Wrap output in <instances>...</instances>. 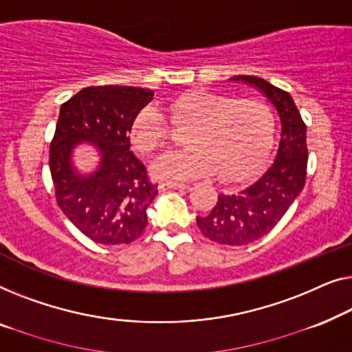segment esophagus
Returning a JSON list of instances; mask_svg holds the SVG:
<instances>
[{
    "label": "esophagus",
    "instance_id": "obj_1",
    "mask_svg": "<svg viewBox=\"0 0 352 352\" xmlns=\"http://www.w3.org/2000/svg\"><path fill=\"white\" fill-rule=\"evenodd\" d=\"M160 188H166V190H177V188H185V183L180 182H161Z\"/></svg>",
    "mask_w": 352,
    "mask_h": 352
}]
</instances>
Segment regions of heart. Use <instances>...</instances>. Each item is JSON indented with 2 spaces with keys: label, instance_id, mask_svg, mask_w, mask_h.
<instances>
[{
  "label": "heart",
  "instance_id": "1",
  "mask_svg": "<svg viewBox=\"0 0 352 352\" xmlns=\"http://www.w3.org/2000/svg\"><path fill=\"white\" fill-rule=\"evenodd\" d=\"M174 126H188L190 146L157 157L153 172L166 180H188L215 174L220 180H242L263 160L271 135V111L255 97L234 98L209 89H191L166 105ZM170 124L155 107L137 113L131 142L143 156H150L169 142Z\"/></svg>",
  "mask_w": 352,
  "mask_h": 352
}]
</instances>
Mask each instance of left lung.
Returning a JSON list of instances; mask_svg holds the SVG:
<instances>
[{
	"label": "left lung",
	"instance_id": "1",
	"mask_svg": "<svg viewBox=\"0 0 352 352\" xmlns=\"http://www.w3.org/2000/svg\"><path fill=\"white\" fill-rule=\"evenodd\" d=\"M231 79L255 86L270 98L280 120L273 161L254 183L234 195H219L209 214L197 217L207 239L225 245H245L268 234L303 190L308 166L306 124L289 92L258 76Z\"/></svg>",
	"mask_w": 352,
	"mask_h": 352
}]
</instances>
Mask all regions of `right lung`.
<instances>
[{"instance_id":"obj_1","label":"right lung","mask_w":352,"mask_h":352,"mask_svg":"<svg viewBox=\"0 0 352 352\" xmlns=\"http://www.w3.org/2000/svg\"><path fill=\"white\" fill-rule=\"evenodd\" d=\"M153 96L142 87L91 86L60 107L49 148L56 199L67 219L97 244H129L148 225L146 207L157 185L132 155L131 127ZM81 141L97 144L102 156L99 170L87 177L71 166L72 146Z\"/></svg>"}]
</instances>
